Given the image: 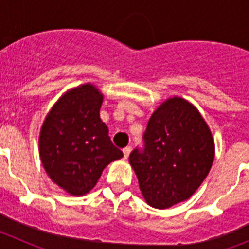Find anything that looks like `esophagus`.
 Returning <instances> with one entry per match:
<instances>
[{"mask_svg":"<svg viewBox=\"0 0 249 249\" xmlns=\"http://www.w3.org/2000/svg\"><path fill=\"white\" fill-rule=\"evenodd\" d=\"M131 151H132L131 146H127V147H124V148H123V156H124V158H128Z\"/></svg>","mask_w":249,"mask_h":249,"instance_id":"34e87169","label":"esophagus"}]
</instances>
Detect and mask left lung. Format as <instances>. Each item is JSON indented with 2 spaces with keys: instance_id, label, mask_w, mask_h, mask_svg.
Segmentation results:
<instances>
[{
  "instance_id": "8db88e82",
  "label": "left lung",
  "mask_w": 249,
  "mask_h": 249,
  "mask_svg": "<svg viewBox=\"0 0 249 249\" xmlns=\"http://www.w3.org/2000/svg\"><path fill=\"white\" fill-rule=\"evenodd\" d=\"M142 140L129 163L147 203L169 208L190 198L214 158L212 133L196 107L183 98L167 100L151 116Z\"/></svg>"
}]
</instances>
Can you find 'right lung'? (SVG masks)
<instances>
[{"label":"right lung","mask_w":249,"mask_h":249,"mask_svg":"<svg viewBox=\"0 0 249 249\" xmlns=\"http://www.w3.org/2000/svg\"><path fill=\"white\" fill-rule=\"evenodd\" d=\"M103 97L92 85L67 92L52 107L39 135V156L50 178L73 196L97 183L105 167L123 153L100 118Z\"/></svg>","instance_id":"right-lung-1"}]
</instances>
